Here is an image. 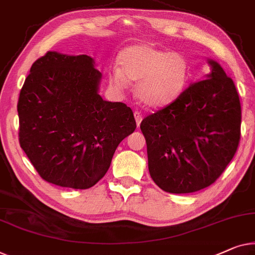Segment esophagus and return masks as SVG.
Segmentation results:
<instances>
[{
	"label": "esophagus",
	"mask_w": 255,
	"mask_h": 255,
	"mask_svg": "<svg viewBox=\"0 0 255 255\" xmlns=\"http://www.w3.org/2000/svg\"><path fill=\"white\" fill-rule=\"evenodd\" d=\"M134 119H135V122H136V127H140V123H141V121H142V114L138 112V110H135V112H134Z\"/></svg>",
	"instance_id": "1"
}]
</instances>
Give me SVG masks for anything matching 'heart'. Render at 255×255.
<instances>
[{"mask_svg":"<svg viewBox=\"0 0 255 255\" xmlns=\"http://www.w3.org/2000/svg\"><path fill=\"white\" fill-rule=\"evenodd\" d=\"M121 66L110 72L115 87L127 86L128 80L136 83V97L146 106L160 108L177 100L190 80L189 61L179 53L160 49L150 43H139L122 51Z\"/></svg>","mask_w":255,"mask_h":255,"instance_id":"b5f03b06","label":"heart"}]
</instances>
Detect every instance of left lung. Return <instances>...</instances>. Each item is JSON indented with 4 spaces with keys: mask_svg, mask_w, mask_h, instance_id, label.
Instances as JSON below:
<instances>
[{
    "mask_svg": "<svg viewBox=\"0 0 255 255\" xmlns=\"http://www.w3.org/2000/svg\"><path fill=\"white\" fill-rule=\"evenodd\" d=\"M207 79L140 124L155 184L169 193L205 189L222 175L241 140L242 107L235 83L215 61Z\"/></svg>",
    "mask_w": 255,
    "mask_h": 255,
    "instance_id": "obj_1",
    "label": "left lung"
}]
</instances>
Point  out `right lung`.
I'll use <instances>...</instances> for the list:
<instances>
[{"label":"right lung","mask_w":255,"mask_h":255,"mask_svg":"<svg viewBox=\"0 0 255 255\" xmlns=\"http://www.w3.org/2000/svg\"><path fill=\"white\" fill-rule=\"evenodd\" d=\"M101 72L87 55L47 51L31 66L18 99L19 143L46 182L95 185L124 138L135 130L130 107L99 95Z\"/></svg>","instance_id":"add662e5"}]
</instances>
